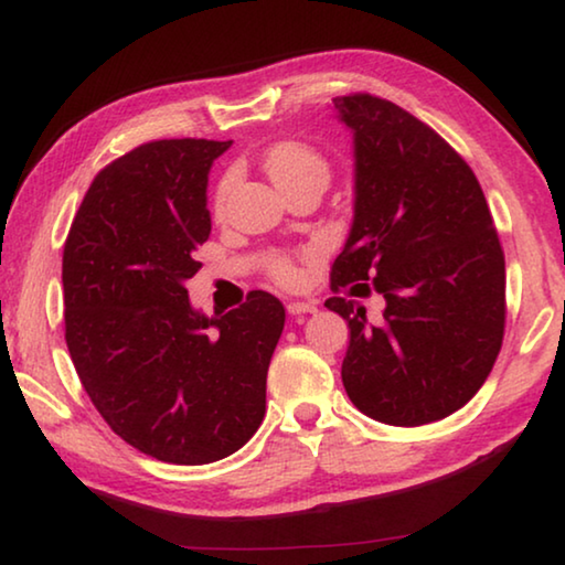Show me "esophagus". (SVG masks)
<instances>
[{
  "mask_svg": "<svg viewBox=\"0 0 565 565\" xmlns=\"http://www.w3.org/2000/svg\"><path fill=\"white\" fill-rule=\"evenodd\" d=\"M318 310V306L316 302H302V300H290L288 302V312L290 316H302V312H316Z\"/></svg>",
  "mask_w": 565,
  "mask_h": 565,
  "instance_id": "esophagus-1",
  "label": "esophagus"
}]
</instances>
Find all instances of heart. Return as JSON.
<instances>
[{"instance_id": "b5f03b06", "label": "heart", "mask_w": 565, "mask_h": 565, "mask_svg": "<svg viewBox=\"0 0 565 565\" xmlns=\"http://www.w3.org/2000/svg\"><path fill=\"white\" fill-rule=\"evenodd\" d=\"M265 171L270 173V179L280 189H288L295 184V181H302L310 177H320L328 181V173H331L328 171V161L323 159V153L302 141L275 143L273 149L265 153ZM232 186H234V173L230 171L224 173L220 186H216V194H214L216 210H222L224 202H227ZM273 275L277 282L288 285V288H292V285H298L302 280V270L292 263L290 257H275Z\"/></svg>"}]
</instances>
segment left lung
Instances as JSON below:
<instances>
[{"mask_svg":"<svg viewBox=\"0 0 565 565\" xmlns=\"http://www.w3.org/2000/svg\"><path fill=\"white\" fill-rule=\"evenodd\" d=\"M353 131L355 202L326 300L351 328L343 386L371 419L419 427L470 402L505 333V255L467 161L437 131L369 93L333 98Z\"/></svg>","mask_w":565,"mask_h":565,"instance_id":"obj_1","label":"left lung"}]
</instances>
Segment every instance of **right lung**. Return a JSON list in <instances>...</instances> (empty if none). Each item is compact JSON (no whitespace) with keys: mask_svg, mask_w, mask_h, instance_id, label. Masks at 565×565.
Masks as SVG:
<instances>
[{"mask_svg":"<svg viewBox=\"0 0 565 565\" xmlns=\"http://www.w3.org/2000/svg\"><path fill=\"white\" fill-rule=\"evenodd\" d=\"M230 146L163 138L110 161L63 249L65 341L83 388L120 439L171 465L216 462L253 437L285 326L265 290L206 318L184 288L212 232L210 169Z\"/></svg>","mask_w":565,"mask_h":565,"instance_id":"right-lung-1","label":"right lung"}]
</instances>
